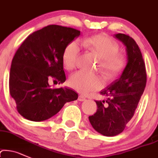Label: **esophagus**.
Segmentation results:
<instances>
[{
    "label": "esophagus",
    "mask_w": 158,
    "mask_h": 158,
    "mask_svg": "<svg viewBox=\"0 0 158 158\" xmlns=\"http://www.w3.org/2000/svg\"><path fill=\"white\" fill-rule=\"evenodd\" d=\"M86 99L85 97H84V96H79V97H78V101H80V102H84V101H86Z\"/></svg>",
    "instance_id": "34e87169"
}]
</instances>
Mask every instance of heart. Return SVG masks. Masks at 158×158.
Listing matches in <instances>:
<instances>
[{"label": "heart", "instance_id": "heart-1", "mask_svg": "<svg viewBox=\"0 0 158 158\" xmlns=\"http://www.w3.org/2000/svg\"><path fill=\"white\" fill-rule=\"evenodd\" d=\"M81 44L101 59L100 68L107 77H112L118 75L123 68L125 59L118 52L119 47L118 44L107 35H97L82 38ZM80 52L81 44L77 40H74L66 46L62 53V61L66 69L72 70L75 67ZM69 84L76 91L86 94L99 90L104 85V81L99 75L78 71L70 76Z\"/></svg>", "mask_w": 158, "mask_h": 158}]
</instances>
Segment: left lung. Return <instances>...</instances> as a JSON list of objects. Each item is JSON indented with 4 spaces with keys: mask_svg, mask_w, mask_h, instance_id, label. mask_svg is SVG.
<instances>
[{
    "mask_svg": "<svg viewBox=\"0 0 158 158\" xmlns=\"http://www.w3.org/2000/svg\"><path fill=\"white\" fill-rule=\"evenodd\" d=\"M115 38L126 46L127 65L119 78L101 91V95L108 96V99L96 101L97 111L89 117L94 130L106 136L123 131L135 114L147 81L143 57L135 40L120 33L116 34Z\"/></svg>",
    "mask_w": 158,
    "mask_h": 158,
    "instance_id": "left-lung-1",
    "label": "left lung"
}]
</instances>
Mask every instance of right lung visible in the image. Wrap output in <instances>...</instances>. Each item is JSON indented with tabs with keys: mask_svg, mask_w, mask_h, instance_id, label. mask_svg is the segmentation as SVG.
<instances>
[{
	"mask_svg": "<svg viewBox=\"0 0 158 158\" xmlns=\"http://www.w3.org/2000/svg\"><path fill=\"white\" fill-rule=\"evenodd\" d=\"M81 35L69 27L50 25L27 37L12 60L9 79L10 96L25 119L42 121L55 115L66 102L77 99L74 90L50 88V79L61 84L66 77L62 53Z\"/></svg>",
	"mask_w": 158,
	"mask_h": 158,
	"instance_id": "1",
	"label": "right lung"
}]
</instances>
